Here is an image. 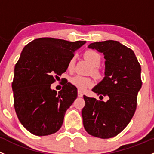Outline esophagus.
Instances as JSON below:
<instances>
[{
  "instance_id": "esophagus-1",
  "label": "esophagus",
  "mask_w": 154,
  "mask_h": 154,
  "mask_svg": "<svg viewBox=\"0 0 154 154\" xmlns=\"http://www.w3.org/2000/svg\"><path fill=\"white\" fill-rule=\"evenodd\" d=\"M77 96H78V97H82L83 96V93H82V91H81L80 90L77 91Z\"/></svg>"
}]
</instances>
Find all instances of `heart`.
Here are the masks:
<instances>
[{"label": "heart", "mask_w": 154, "mask_h": 154, "mask_svg": "<svg viewBox=\"0 0 154 154\" xmlns=\"http://www.w3.org/2000/svg\"><path fill=\"white\" fill-rule=\"evenodd\" d=\"M84 55H85V59L94 67L93 70H92V74L96 77H100L101 76V74H100L97 68L101 63V56H100V54L98 52H97L96 51H94V50H88V51H85ZM75 62L76 55L74 54L71 57V59L69 60V63H68V69L71 72L74 70ZM70 82L73 85L77 87L79 90L81 91H84L87 89L88 88H90L94 84V82L91 80V78L80 75H75L72 77L70 79Z\"/></svg>", "instance_id": "b5f03b06"}]
</instances>
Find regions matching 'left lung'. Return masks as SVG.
<instances>
[{"mask_svg": "<svg viewBox=\"0 0 154 154\" xmlns=\"http://www.w3.org/2000/svg\"><path fill=\"white\" fill-rule=\"evenodd\" d=\"M88 48L104 54L105 77L92 91L100 98L107 97L108 100L84 95L83 126L90 135L109 139L122 131L135 113L142 87L141 66L134 51L118 41L95 42Z\"/></svg>", "mask_w": 154, "mask_h": 154, "instance_id": "left-lung-1", "label": "left lung"}]
</instances>
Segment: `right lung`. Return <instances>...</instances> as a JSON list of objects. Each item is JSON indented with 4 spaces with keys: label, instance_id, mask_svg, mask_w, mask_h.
<instances>
[{
    "label": "right lung",
    "instance_id": "right-lung-1",
    "mask_svg": "<svg viewBox=\"0 0 154 154\" xmlns=\"http://www.w3.org/2000/svg\"><path fill=\"white\" fill-rule=\"evenodd\" d=\"M85 42L42 38L23 49L14 66V106L20 123L34 135H50L62 126L66 111L77 98V89L65 81L57 93L51 84L66 72L74 51Z\"/></svg>",
    "mask_w": 154,
    "mask_h": 154
}]
</instances>
